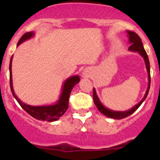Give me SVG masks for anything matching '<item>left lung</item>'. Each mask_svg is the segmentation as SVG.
Masks as SVG:
<instances>
[{
	"label": "left lung",
	"instance_id": "1",
	"mask_svg": "<svg viewBox=\"0 0 160 160\" xmlns=\"http://www.w3.org/2000/svg\"><path fill=\"white\" fill-rule=\"evenodd\" d=\"M128 33V36H129V42L131 43V45L129 47L130 51L133 52H138L139 54L143 58L144 61H145V64H146L147 70H148V89H147L146 94L144 95V97L142 98V99L141 100L138 104L133 107L131 110H128V111H111L110 109L107 108L101 103V102L99 101V98H98L97 94H96V90L95 89H93V98H94V102L95 104L96 107L98 108V110L103 114L105 116L109 117V118H114V119H122V118H126V117L129 116L131 114L135 112L138 107H140V105L143 102V101L146 99L147 96H148V92H149V89H150V85H151V75H150V63H149V59H148V56L147 54L145 49H144L143 46H142V41H141V38H139L136 32H132V31H127Z\"/></svg>",
	"mask_w": 160,
	"mask_h": 160
}]
</instances>
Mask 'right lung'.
I'll return each instance as SVG.
<instances>
[{"label": "right lung", "mask_w": 160, "mask_h": 160, "mask_svg": "<svg viewBox=\"0 0 160 160\" xmlns=\"http://www.w3.org/2000/svg\"><path fill=\"white\" fill-rule=\"evenodd\" d=\"M34 35L33 32H25V34L20 38L19 42L18 43V46L20 44L25 41L30 39ZM12 56L11 57L10 63H9V82H10V89L12 91V94L13 97L16 98L17 101L20 104V106L25 110L31 116L33 117L34 118L38 120H45L48 122H53L56 121L60 118L63 114H65L67 111L68 107H69V98H70V93L73 90V87L75 86L77 83L79 82L80 78L78 75L72 76L66 79L64 85L62 87V92L61 94L60 98H59L58 101L57 102L56 104L49 106H39V107H34V106L27 105L25 103L22 102L21 100L18 98V96L15 94L12 87Z\"/></svg>", "instance_id": "obj_1"}]
</instances>
